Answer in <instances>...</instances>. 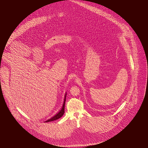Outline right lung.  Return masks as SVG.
<instances>
[{"label": "right lung", "mask_w": 148, "mask_h": 148, "mask_svg": "<svg viewBox=\"0 0 148 148\" xmlns=\"http://www.w3.org/2000/svg\"><path fill=\"white\" fill-rule=\"evenodd\" d=\"M66 93H65L64 100L63 105V106H62L61 110H60V111L58 113H56V114L53 117H52L50 119L47 120L45 122H49V121H54V120H56L59 119L60 118H61L63 115L64 114V108H65V100H66Z\"/></svg>", "instance_id": "add662e5"}]
</instances>
